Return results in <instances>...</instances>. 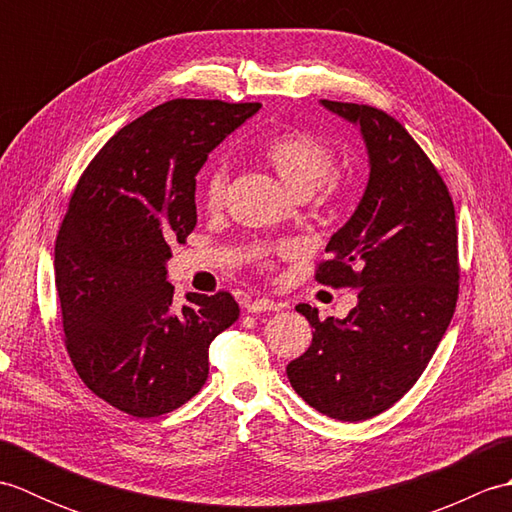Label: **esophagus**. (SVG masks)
Returning a JSON list of instances; mask_svg holds the SVG:
<instances>
[{
  "label": "esophagus",
  "mask_w": 512,
  "mask_h": 512,
  "mask_svg": "<svg viewBox=\"0 0 512 512\" xmlns=\"http://www.w3.org/2000/svg\"><path fill=\"white\" fill-rule=\"evenodd\" d=\"M281 306L277 301H273V299H266V297H259V299H253V301H248L246 303V310L248 312H253V314H257V312H270V310H279Z\"/></svg>",
  "instance_id": "esophagus-1"
}]
</instances>
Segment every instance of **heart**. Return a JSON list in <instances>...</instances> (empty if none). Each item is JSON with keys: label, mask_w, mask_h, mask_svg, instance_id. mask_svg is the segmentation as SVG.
Returning <instances> with one entry per match:
<instances>
[{"label": "heart", "mask_w": 512, "mask_h": 512, "mask_svg": "<svg viewBox=\"0 0 512 512\" xmlns=\"http://www.w3.org/2000/svg\"><path fill=\"white\" fill-rule=\"evenodd\" d=\"M264 156L275 167V171L286 182V187L297 195H310L325 182V187L334 189L336 178L332 176L336 167L334 149L321 136L306 132V129H288V132L268 138ZM228 187V167L226 162L217 160L206 169L202 182V200L209 209L220 206ZM281 250V248H279ZM273 248L257 246L253 257L262 266H268Z\"/></svg>", "instance_id": "heart-1"}]
</instances>
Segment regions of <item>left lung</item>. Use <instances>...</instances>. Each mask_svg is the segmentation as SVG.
Returning <instances> with one entry per match:
<instances>
[{
  "label": "left lung",
  "mask_w": 512,
  "mask_h": 512,
  "mask_svg": "<svg viewBox=\"0 0 512 512\" xmlns=\"http://www.w3.org/2000/svg\"><path fill=\"white\" fill-rule=\"evenodd\" d=\"M321 103L361 127L369 182L314 279L358 290V303L343 321H321L317 308L299 303L312 343L286 372L310 407L358 422L407 394L447 332L460 290L458 226L447 184L394 116L372 105Z\"/></svg>",
  "instance_id": "obj_1"
}]
</instances>
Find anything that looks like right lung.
Masks as SVG:
<instances>
[{"label":"right lung","instance_id":"right-lung-1","mask_svg":"<svg viewBox=\"0 0 512 512\" xmlns=\"http://www.w3.org/2000/svg\"><path fill=\"white\" fill-rule=\"evenodd\" d=\"M259 103L173 99L116 132L76 182L57 244L63 341L96 396L134 418L182 407L209 345L239 317L231 292L173 306L171 244L198 222L195 176Z\"/></svg>","mask_w":512,"mask_h":512}]
</instances>
